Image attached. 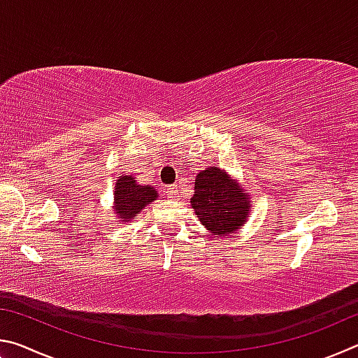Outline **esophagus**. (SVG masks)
I'll list each match as a JSON object with an SVG mask.
<instances>
[{"label": "esophagus", "mask_w": 358, "mask_h": 358, "mask_svg": "<svg viewBox=\"0 0 358 358\" xmlns=\"http://www.w3.org/2000/svg\"><path fill=\"white\" fill-rule=\"evenodd\" d=\"M166 192H167V197L172 199V201H178V199H180V192H178V187L177 186L169 187Z\"/></svg>", "instance_id": "esophagus-1"}]
</instances>
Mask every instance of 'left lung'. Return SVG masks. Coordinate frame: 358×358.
Returning a JSON list of instances; mask_svg holds the SVG:
<instances>
[{
    "mask_svg": "<svg viewBox=\"0 0 358 358\" xmlns=\"http://www.w3.org/2000/svg\"><path fill=\"white\" fill-rule=\"evenodd\" d=\"M191 205L202 226L217 237L241 229L252 208L250 194L220 167L197 173Z\"/></svg>",
    "mask_w": 358,
    "mask_h": 358,
    "instance_id": "obj_1",
    "label": "left lung"
}]
</instances>
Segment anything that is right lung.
<instances>
[{
  "instance_id": "obj_1",
  "label": "right lung",
  "mask_w": 358,
  "mask_h": 358,
  "mask_svg": "<svg viewBox=\"0 0 358 358\" xmlns=\"http://www.w3.org/2000/svg\"><path fill=\"white\" fill-rule=\"evenodd\" d=\"M157 199V191L151 186L138 185L132 175H121L113 191V210L120 221L136 220L137 215Z\"/></svg>"
}]
</instances>
